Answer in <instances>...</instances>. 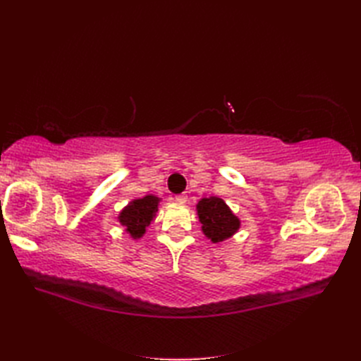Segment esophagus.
Returning a JSON list of instances; mask_svg holds the SVG:
<instances>
[{"instance_id":"34e87169","label":"esophagus","mask_w":361,"mask_h":361,"mask_svg":"<svg viewBox=\"0 0 361 361\" xmlns=\"http://www.w3.org/2000/svg\"><path fill=\"white\" fill-rule=\"evenodd\" d=\"M187 200H188V197L185 194H179V195H176V202L178 203H187Z\"/></svg>"}]
</instances>
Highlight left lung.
Segmentation results:
<instances>
[{
    "label": "left lung",
    "mask_w": 361,
    "mask_h": 361,
    "mask_svg": "<svg viewBox=\"0 0 361 361\" xmlns=\"http://www.w3.org/2000/svg\"><path fill=\"white\" fill-rule=\"evenodd\" d=\"M197 214L203 233L212 243H221L231 238L241 224L220 197L202 199L197 203Z\"/></svg>",
    "instance_id": "8db88e82"
}]
</instances>
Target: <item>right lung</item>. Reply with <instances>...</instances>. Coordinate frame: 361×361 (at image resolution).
<instances>
[{"label": "right lung", "mask_w": 361, "mask_h": 361, "mask_svg": "<svg viewBox=\"0 0 361 361\" xmlns=\"http://www.w3.org/2000/svg\"><path fill=\"white\" fill-rule=\"evenodd\" d=\"M159 199L155 195H146L143 199L129 203L125 209L120 212L118 220L126 227V232L133 238H141L146 232V227L154 220L155 212L158 211Z\"/></svg>", "instance_id": "1"}]
</instances>
